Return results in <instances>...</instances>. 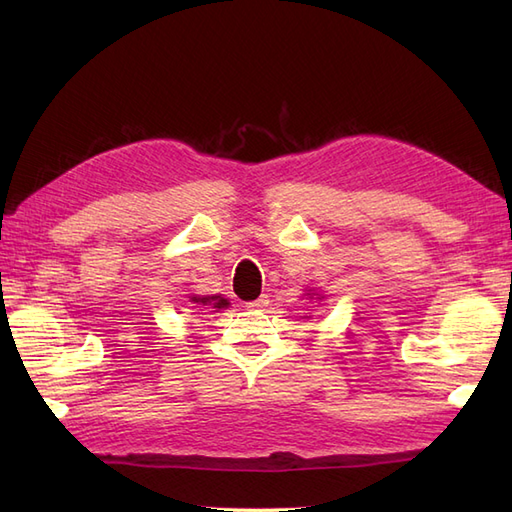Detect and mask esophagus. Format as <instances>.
Returning a JSON list of instances; mask_svg holds the SVG:
<instances>
[{
	"mask_svg": "<svg viewBox=\"0 0 512 512\" xmlns=\"http://www.w3.org/2000/svg\"><path fill=\"white\" fill-rule=\"evenodd\" d=\"M267 305H269V297H267V294H260V297H258L256 301L245 303L247 309H265Z\"/></svg>",
	"mask_w": 512,
	"mask_h": 512,
	"instance_id": "34e87169",
	"label": "esophagus"
}]
</instances>
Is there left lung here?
<instances>
[{
    "label": "left lung",
    "instance_id": "8db88e82",
    "mask_svg": "<svg viewBox=\"0 0 512 512\" xmlns=\"http://www.w3.org/2000/svg\"><path fill=\"white\" fill-rule=\"evenodd\" d=\"M303 297H309V299H314V297H316V299H320V301L324 299V297H322V294H316V292H312V290H307V292L303 294ZM305 318H309V316H305Z\"/></svg>",
    "mask_w": 512,
    "mask_h": 512
}]
</instances>
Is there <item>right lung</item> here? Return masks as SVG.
Wrapping results in <instances>:
<instances>
[{
  "label": "right lung",
  "instance_id": "1",
  "mask_svg": "<svg viewBox=\"0 0 512 512\" xmlns=\"http://www.w3.org/2000/svg\"><path fill=\"white\" fill-rule=\"evenodd\" d=\"M190 303H196L198 307H209L213 312H220V309L230 307V301L222 294H205V297H200V294H192Z\"/></svg>",
  "mask_w": 512,
  "mask_h": 512
}]
</instances>
